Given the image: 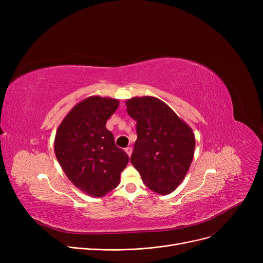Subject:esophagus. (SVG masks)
<instances>
[{
	"label": "esophagus",
	"instance_id": "esophagus-1",
	"mask_svg": "<svg viewBox=\"0 0 263 263\" xmlns=\"http://www.w3.org/2000/svg\"><path fill=\"white\" fill-rule=\"evenodd\" d=\"M124 151H126L127 155H128L129 157H131V155H132V148H131V147H127L126 149H124Z\"/></svg>",
	"mask_w": 263,
	"mask_h": 263
}]
</instances>
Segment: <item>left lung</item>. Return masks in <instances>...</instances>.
<instances>
[{
    "mask_svg": "<svg viewBox=\"0 0 263 263\" xmlns=\"http://www.w3.org/2000/svg\"><path fill=\"white\" fill-rule=\"evenodd\" d=\"M126 105L128 114L136 121L132 165L151 191L160 195L171 194L183 181L194 157L193 130L156 97H134Z\"/></svg>",
    "mask_w": 263,
    "mask_h": 263,
    "instance_id": "1",
    "label": "left lung"
}]
</instances>
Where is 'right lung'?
<instances>
[{
  "instance_id": "right-lung-1",
  "label": "right lung",
  "mask_w": 263,
  "mask_h": 263,
  "mask_svg": "<svg viewBox=\"0 0 263 263\" xmlns=\"http://www.w3.org/2000/svg\"><path fill=\"white\" fill-rule=\"evenodd\" d=\"M118 105L119 100L109 97H87L70 109L55 134L54 153L62 170L76 187L91 197L114 190L129 162L105 127Z\"/></svg>"
}]
</instances>
